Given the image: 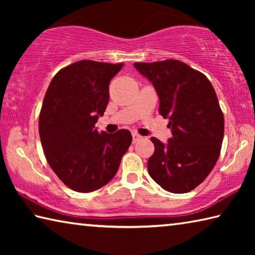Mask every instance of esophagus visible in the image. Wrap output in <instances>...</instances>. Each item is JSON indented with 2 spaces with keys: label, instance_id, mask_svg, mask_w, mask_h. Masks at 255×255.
Wrapping results in <instances>:
<instances>
[{
  "label": "esophagus",
  "instance_id": "34e87169",
  "mask_svg": "<svg viewBox=\"0 0 255 255\" xmlns=\"http://www.w3.org/2000/svg\"><path fill=\"white\" fill-rule=\"evenodd\" d=\"M140 138H141V136L138 135L137 132H132V143H137Z\"/></svg>",
  "mask_w": 255,
  "mask_h": 255
}]
</instances>
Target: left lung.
<instances>
[{
	"mask_svg": "<svg viewBox=\"0 0 255 255\" xmlns=\"http://www.w3.org/2000/svg\"><path fill=\"white\" fill-rule=\"evenodd\" d=\"M133 66L153 84L159 115L170 119L172 137L166 144L150 138L155 146L147 162L150 178L169 192H190L208 176L221 153L224 116L213 85L180 60Z\"/></svg>",
	"mask_w": 255,
	"mask_h": 255,
	"instance_id": "left-lung-1",
	"label": "left lung"
}]
</instances>
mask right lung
I'll use <instances>...</instances> for the list:
<instances>
[{"instance_id":"right-lung-1","label":"right lung","mask_w":255,"mask_h":255,"mask_svg":"<svg viewBox=\"0 0 255 255\" xmlns=\"http://www.w3.org/2000/svg\"><path fill=\"white\" fill-rule=\"evenodd\" d=\"M124 64L80 60L51 80L39 116L45 156L56 175L77 192L106 185L131 144V133L99 132L94 125L109 102V83Z\"/></svg>"}]
</instances>
